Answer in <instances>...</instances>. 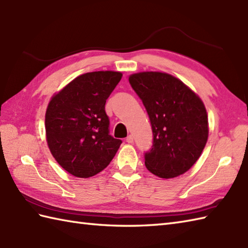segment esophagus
<instances>
[{
	"label": "esophagus",
	"mask_w": 248,
	"mask_h": 248,
	"mask_svg": "<svg viewBox=\"0 0 248 248\" xmlns=\"http://www.w3.org/2000/svg\"><path fill=\"white\" fill-rule=\"evenodd\" d=\"M125 140H127V143H129V144H132L133 143V135H128V138L125 139Z\"/></svg>",
	"instance_id": "1"
}]
</instances>
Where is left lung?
<instances>
[{
	"label": "left lung",
	"mask_w": 248,
	"mask_h": 248,
	"mask_svg": "<svg viewBox=\"0 0 248 248\" xmlns=\"http://www.w3.org/2000/svg\"><path fill=\"white\" fill-rule=\"evenodd\" d=\"M133 91L148 113L154 140L145 152V165L160 178L187 171L208 140V116L196 93L179 78L163 72L130 76Z\"/></svg>",
	"instance_id": "1"
}]
</instances>
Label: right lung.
Returning a JSON list of instances; mask_svg holds the SVG:
<instances>
[{
	"label": "right lung",
	"mask_w": 248,
	"mask_h": 248,
	"mask_svg": "<svg viewBox=\"0 0 248 248\" xmlns=\"http://www.w3.org/2000/svg\"><path fill=\"white\" fill-rule=\"evenodd\" d=\"M121 77L115 71L88 72L51 99L46 112V141L56 162L73 176L97 175L123 143L109 134L104 109Z\"/></svg>",
	"instance_id": "add662e5"
}]
</instances>
